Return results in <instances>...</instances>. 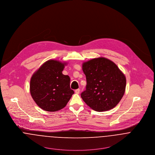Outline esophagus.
<instances>
[{"mask_svg":"<svg viewBox=\"0 0 155 155\" xmlns=\"http://www.w3.org/2000/svg\"><path fill=\"white\" fill-rule=\"evenodd\" d=\"M80 89H77V90L75 91V92L77 94H80Z\"/></svg>","mask_w":155,"mask_h":155,"instance_id":"obj_1","label":"esophagus"}]
</instances>
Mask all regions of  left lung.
<instances>
[{
  "mask_svg": "<svg viewBox=\"0 0 155 155\" xmlns=\"http://www.w3.org/2000/svg\"><path fill=\"white\" fill-rule=\"evenodd\" d=\"M86 76V90L81 94L83 101L96 111L114 108L121 100L126 88V77L113 61L95 58L82 64Z\"/></svg>",
  "mask_w": 155,
  "mask_h": 155,
  "instance_id": "8db88e82",
  "label": "left lung"
}]
</instances>
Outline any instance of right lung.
<instances>
[{
  "instance_id": "add662e5",
  "label": "right lung",
  "mask_w": 155,
  "mask_h": 155,
  "mask_svg": "<svg viewBox=\"0 0 155 155\" xmlns=\"http://www.w3.org/2000/svg\"><path fill=\"white\" fill-rule=\"evenodd\" d=\"M66 63L50 60L43 64L30 80L31 95L41 109L55 112L64 108L74 92L70 88V78L63 74Z\"/></svg>"
}]
</instances>
